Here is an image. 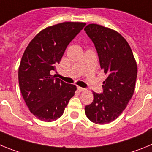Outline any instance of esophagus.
I'll list each match as a JSON object with an SVG mask.
<instances>
[{
  "instance_id": "esophagus-1",
  "label": "esophagus",
  "mask_w": 152,
  "mask_h": 152,
  "mask_svg": "<svg viewBox=\"0 0 152 152\" xmlns=\"http://www.w3.org/2000/svg\"><path fill=\"white\" fill-rule=\"evenodd\" d=\"M77 90H78V91H86V89L85 88H80V87H77Z\"/></svg>"
}]
</instances>
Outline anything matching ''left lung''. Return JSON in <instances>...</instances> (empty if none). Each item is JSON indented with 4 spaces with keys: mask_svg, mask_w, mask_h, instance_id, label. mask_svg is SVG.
Returning <instances> with one entry per match:
<instances>
[{
    "mask_svg": "<svg viewBox=\"0 0 152 152\" xmlns=\"http://www.w3.org/2000/svg\"><path fill=\"white\" fill-rule=\"evenodd\" d=\"M84 31L94 44L100 68L107 75L103 93L93 92L94 100L85 107V113L93 123L107 124L123 113L133 95L136 61L127 41L116 31L94 23Z\"/></svg>",
    "mask_w": 152,
    "mask_h": 152,
    "instance_id": "8db88e82",
    "label": "left lung"
}]
</instances>
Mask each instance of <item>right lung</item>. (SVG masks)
I'll return each instance as SVG.
<instances>
[{"instance_id":"1","label":"right lung","mask_w":152,"mask_h":152,"mask_svg":"<svg viewBox=\"0 0 152 152\" xmlns=\"http://www.w3.org/2000/svg\"><path fill=\"white\" fill-rule=\"evenodd\" d=\"M86 23L65 22L38 33L23 55L18 72L21 94L30 112L42 121L52 122L63 114L77 90L51 72L61 61L68 44Z\"/></svg>"}]
</instances>
